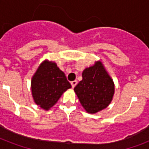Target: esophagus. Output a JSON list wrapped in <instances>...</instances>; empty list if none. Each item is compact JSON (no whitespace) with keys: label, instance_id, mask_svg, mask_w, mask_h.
<instances>
[{"label":"esophagus","instance_id":"esophagus-1","mask_svg":"<svg viewBox=\"0 0 149 149\" xmlns=\"http://www.w3.org/2000/svg\"><path fill=\"white\" fill-rule=\"evenodd\" d=\"M77 84V80H73V81L71 82V85H72V88H74Z\"/></svg>","mask_w":149,"mask_h":149}]
</instances>
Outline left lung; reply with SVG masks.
<instances>
[{
  "instance_id": "8db88e82",
  "label": "left lung",
  "mask_w": 149,
  "mask_h": 149,
  "mask_svg": "<svg viewBox=\"0 0 149 149\" xmlns=\"http://www.w3.org/2000/svg\"><path fill=\"white\" fill-rule=\"evenodd\" d=\"M83 79L74 91L87 113H95L106 108L113 99L114 84L100 61L86 68Z\"/></svg>"
}]
</instances>
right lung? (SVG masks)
I'll return each instance as SVG.
<instances>
[{
	"instance_id": "add662e5",
	"label": "right lung",
	"mask_w": 149,
	"mask_h": 149,
	"mask_svg": "<svg viewBox=\"0 0 149 149\" xmlns=\"http://www.w3.org/2000/svg\"><path fill=\"white\" fill-rule=\"evenodd\" d=\"M31 93L34 101L48 111L56 104L64 92L71 88L65 73L56 63L45 60L31 78Z\"/></svg>"
}]
</instances>
